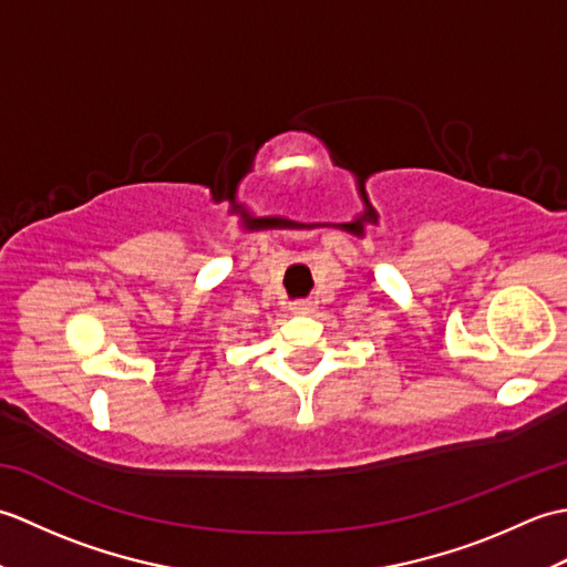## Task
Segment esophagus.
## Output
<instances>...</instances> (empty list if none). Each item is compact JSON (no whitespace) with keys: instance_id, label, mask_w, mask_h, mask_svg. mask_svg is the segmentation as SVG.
Here are the masks:
<instances>
[{"instance_id":"1","label":"esophagus","mask_w":567,"mask_h":567,"mask_svg":"<svg viewBox=\"0 0 567 567\" xmlns=\"http://www.w3.org/2000/svg\"><path fill=\"white\" fill-rule=\"evenodd\" d=\"M295 315H309V309H311V302H292V307H290Z\"/></svg>"}]
</instances>
